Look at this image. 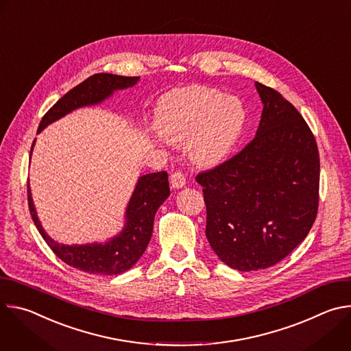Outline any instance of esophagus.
Instances as JSON below:
<instances>
[{"mask_svg":"<svg viewBox=\"0 0 351 351\" xmlns=\"http://www.w3.org/2000/svg\"><path fill=\"white\" fill-rule=\"evenodd\" d=\"M171 184L173 189H180L186 184V176L182 171H176L171 175Z\"/></svg>","mask_w":351,"mask_h":351,"instance_id":"esophagus-1","label":"esophagus"}]
</instances>
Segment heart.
<instances>
[{
    "label": "heart",
    "instance_id": "obj_1",
    "mask_svg": "<svg viewBox=\"0 0 351 351\" xmlns=\"http://www.w3.org/2000/svg\"><path fill=\"white\" fill-rule=\"evenodd\" d=\"M245 118L239 98L204 86L173 90L157 107L161 133L173 143L191 141V158L203 167L217 165L230 153Z\"/></svg>",
    "mask_w": 351,
    "mask_h": 351
}]
</instances>
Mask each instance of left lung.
<instances>
[{
    "label": "left lung",
    "instance_id": "8db88e82",
    "mask_svg": "<svg viewBox=\"0 0 351 351\" xmlns=\"http://www.w3.org/2000/svg\"><path fill=\"white\" fill-rule=\"evenodd\" d=\"M256 87L264 104L256 137L195 176L213 250L244 272L289 256L308 234L319 204V154L310 126L280 93Z\"/></svg>",
    "mask_w": 351,
    "mask_h": 351
}]
</instances>
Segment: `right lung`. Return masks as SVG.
<instances>
[{"label": "right lung", "mask_w": 351, "mask_h": 351, "mask_svg": "<svg viewBox=\"0 0 351 351\" xmlns=\"http://www.w3.org/2000/svg\"><path fill=\"white\" fill-rule=\"evenodd\" d=\"M138 76H119L112 73H95L69 90L43 117L38 132L47 125L60 119L68 112L90 104H97L107 98L114 90L132 87ZM34 141L32 144L33 149ZM30 149V154H32ZM171 194L168 173L165 171L148 173L138 179L126 211V226L123 232L107 244L62 245L49 239L43 230L27 184V203L32 219L53 253L72 268L97 275H118L132 268L145 252L153 234L154 217L160 206Z\"/></svg>", "instance_id": "1"}]
</instances>
